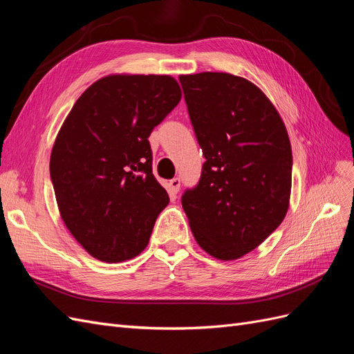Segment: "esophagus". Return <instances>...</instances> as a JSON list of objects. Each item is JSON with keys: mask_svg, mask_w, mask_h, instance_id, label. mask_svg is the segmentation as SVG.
<instances>
[{"mask_svg": "<svg viewBox=\"0 0 354 354\" xmlns=\"http://www.w3.org/2000/svg\"><path fill=\"white\" fill-rule=\"evenodd\" d=\"M180 185H181L180 178H173V180H169L168 187H169L171 195H177V194H178V190H180Z\"/></svg>", "mask_w": 354, "mask_h": 354, "instance_id": "esophagus-1", "label": "esophagus"}]
</instances>
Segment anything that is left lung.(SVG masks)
Segmentation results:
<instances>
[{
	"label": "left lung",
	"instance_id": "1",
	"mask_svg": "<svg viewBox=\"0 0 354 354\" xmlns=\"http://www.w3.org/2000/svg\"><path fill=\"white\" fill-rule=\"evenodd\" d=\"M205 162L181 205L201 248L238 260L279 227L289 208L292 151L286 127L251 81L226 72L180 75Z\"/></svg>",
	"mask_w": 354,
	"mask_h": 354
}]
</instances>
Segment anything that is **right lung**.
<instances>
[{"label":"right lung","instance_id":"add662e5","mask_svg":"<svg viewBox=\"0 0 354 354\" xmlns=\"http://www.w3.org/2000/svg\"><path fill=\"white\" fill-rule=\"evenodd\" d=\"M181 99L169 75L112 73L91 84L68 113L50 156L60 217L94 259L140 254L169 202L152 174L149 136Z\"/></svg>","mask_w":354,"mask_h":354}]
</instances>
